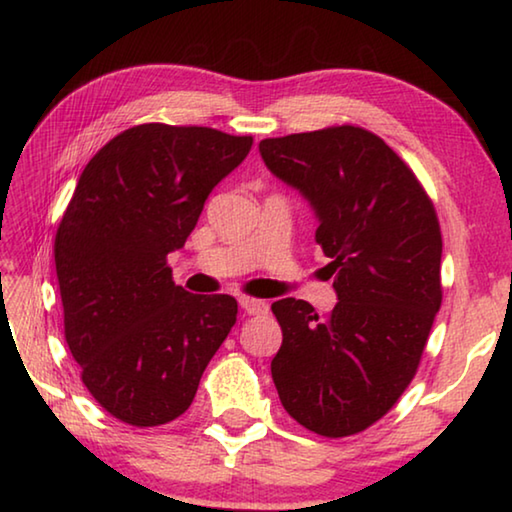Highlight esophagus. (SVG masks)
I'll use <instances>...</instances> for the list:
<instances>
[{
    "instance_id": "34e87169",
    "label": "esophagus",
    "mask_w": 512,
    "mask_h": 512,
    "mask_svg": "<svg viewBox=\"0 0 512 512\" xmlns=\"http://www.w3.org/2000/svg\"><path fill=\"white\" fill-rule=\"evenodd\" d=\"M241 309L246 311L248 316H262L268 311V302L266 300H257V298H239Z\"/></svg>"
}]
</instances>
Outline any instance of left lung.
<instances>
[{
  "label": "left lung",
  "instance_id": "left-lung-1",
  "mask_svg": "<svg viewBox=\"0 0 512 512\" xmlns=\"http://www.w3.org/2000/svg\"><path fill=\"white\" fill-rule=\"evenodd\" d=\"M259 153L314 210L339 296L325 318L305 300L273 302L277 395L309 431L352 436L386 415L418 370L443 300L436 210L400 155L359 126L273 137Z\"/></svg>",
  "mask_w": 512,
  "mask_h": 512
}]
</instances>
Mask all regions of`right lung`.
Listing matches in <instances>:
<instances>
[{
	"label": "right lung",
	"mask_w": 512,
	"mask_h": 512,
	"mask_svg": "<svg viewBox=\"0 0 512 512\" xmlns=\"http://www.w3.org/2000/svg\"><path fill=\"white\" fill-rule=\"evenodd\" d=\"M253 137L205 126L142 124L83 169L56 232L65 341L103 409L133 427L183 415L237 320V300L171 280L212 189Z\"/></svg>",
	"instance_id": "obj_1"
}]
</instances>
